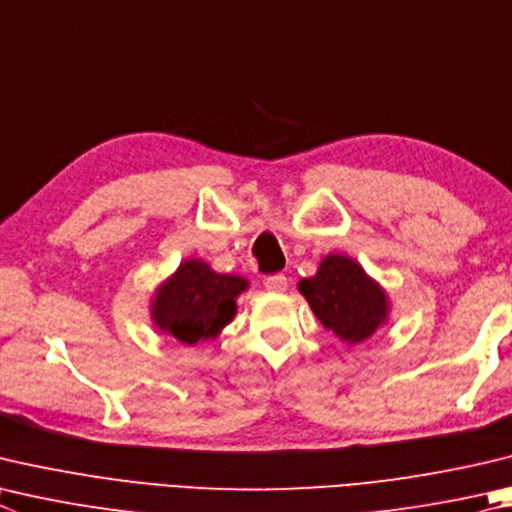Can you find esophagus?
Here are the masks:
<instances>
[{"label":"esophagus","mask_w":512,"mask_h":512,"mask_svg":"<svg viewBox=\"0 0 512 512\" xmlns=\"http://www.w3.org/2000/svg\"><path fill=\"white\" fill-rule=\"evenodd\" d=\"M264 286L273 293H282V291H286V286H288V277L282 275V273L271 275V277H266V280H264Z\"/></svg>","instance_id":"34e87169"}]
</instances>
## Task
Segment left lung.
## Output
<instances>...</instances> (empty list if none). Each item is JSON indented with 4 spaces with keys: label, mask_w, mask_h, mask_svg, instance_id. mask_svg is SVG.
Returning a JSON list of instances; mask_svg holds the SVG:
<instances>
[{
    "label": "left lung",
    "mask_w": 512,
    "mask_h": 512,
    "mask_svg": "<svg viewBox=\"0 0 512 512\" xmlns=\"http://www.w3.org/2000/svg\"><path fill=\"white\" fill-rule=\"evenodd\" d=\"M300 291L324 327L351 345L367 340L387 318L385 293L349 257H324Z\"/></svg>",
    "instance_id": "left-lung-1"
}]
</instances>
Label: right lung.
Here are the masks:
<instances>
[{
    "mask_svg": "<svg viewBox=\"0 0 512 512\" xmlns=\"http://www.w3.org/2000/svg\"><path fill=\"white\" fill-rule=\"evenodd\" d=\"M246 286L244 277L221 275L210 271L206 262L188 259L154 297L156 327L183 345L215 338L235 315V297Z\"/></svg>",
    "mask_w": 512,
    "mask_h": 512,
    "instance_id": "obj_1",
    "label": "right lung"
}]
</instances>
